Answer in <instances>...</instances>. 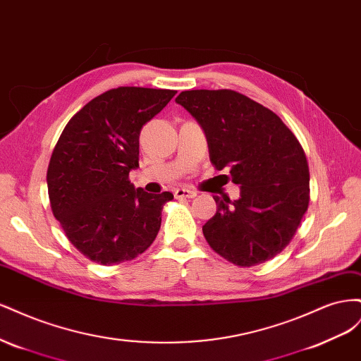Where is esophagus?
Returning a JSON list of instances; mask_svg holds the SVG:
<instances>
[{"label": "esophagus", "mask_w": 361, "mask_h": 361, "mask_svg": "<svg viewBox=\"0 0 361 361\" xmlns=\"http://www.w3.org/2000/svg\"><path fill=\"white\" fill-rule=\"evenodd\" d=\"M195 195H197V192L191 191L188 188H178L176 191H174V197L176 199H194Z\"/></svg>", "instance_id": "obj_1"}]
</instances>
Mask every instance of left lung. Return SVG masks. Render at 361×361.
Returning a JSON list of instances; mask_svg holds the SVG:
<instances>
[{"mask_svg": "<svg viewBox=\"0 0 361 361\" xmlns=\"http://www.w3.org/2000/svg\"><path fill=\"white\" fill-rule=\"evenodd\" d=\"M176 102L203 128L214 167L231 170L241 188L238 200L214 195L216 212L203 226L207 244L239 267L277 256L310 200L300 141L276 113L233 90H188Z\"/></svg>", "mask_w": 361, "mask_h": 361, "instance_id": "1", "label": "left lung"}]
</instances>
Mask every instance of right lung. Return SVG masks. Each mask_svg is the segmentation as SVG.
<instances>
[{"instance_id":"obj_1","label":"right lung","mask_w":361,"mask_h":361,"mask_svg":"<svg viewBox=\"0 0 361 361\" xmlns=\"http://www.w3.org/2000/svg\"><path fill=\"white\" fill-rule=\"evenodd\" d=\"M174 90L118 87L85 104L63 129L47 173L54 216L76 250L114 265L146 251L173 194H149L129 180L138 167L140 130Z\"/></svg>"}]
</instances>
